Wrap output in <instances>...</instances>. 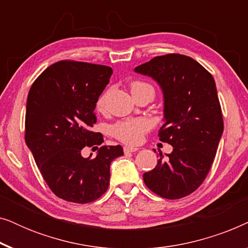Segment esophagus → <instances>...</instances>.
I'll return each mask as SVG.
<instances>
[{
	"label": "esophagus",
	"instance_id": "esophagus-1",
	"mask_svg": "<svg viewBox=\"0 0 248 248\" xmlns=\"http://www.w3.org/2000/svg\"><path fill=\"white\" fill-rule=\"evenodd\" d=\"M138 150H139V149L135 148V147H128V145H125V147H124V152H135Z\"/></svg>",
	"mask_w": 248,
	"mask_h": 248
}]
</instances>
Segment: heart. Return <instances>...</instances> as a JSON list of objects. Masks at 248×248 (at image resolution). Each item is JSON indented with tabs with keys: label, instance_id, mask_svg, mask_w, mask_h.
Here are the masks:
<instances>
[{
	"label": "heart",
	"instance_id": "b5f03b06",
	"mask_svg": "<svg viewBox=\"0 0 248 248\" xmlns=\"http://www.w3.org/2000/svg\"><path fill=\"white\" fill-rule=\"evenodd\" d=\"M148 91L152 94V97L155 96V89L151 84L143 81H134L131 83V93H140ZM105 100H106V96H101L97 103L98 109H103ZM148 130V123L144 120H130L121 122L115 125L113 127V133L118 140L127 144H137L141 141L142 135L145 131Z\"/></svg>",
	"mask_w": 248,
	"mask_h": 248
}]
</instances>
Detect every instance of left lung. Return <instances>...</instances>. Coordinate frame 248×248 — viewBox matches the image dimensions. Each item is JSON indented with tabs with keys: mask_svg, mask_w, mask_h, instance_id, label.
<instances>
[{
	"mask_svg": "<svg viewBox=\"0 0 248 248\" xmlns=\"http://www.w3.org/2000/svg\"><path fill=\"white\" fill-rule=\"evenodd\" d=\"M154 79L164 97L159 140L172 151L144 172V184L161 198L176 200L202 184L215 160L223 121L213 77L191 57L168 54L134 69Z\"/></svg>",
	"mask_w": 248,
	"mask_h": 248,
	"instance_id": "1",
	"label": "left lung"
}]
</instances>
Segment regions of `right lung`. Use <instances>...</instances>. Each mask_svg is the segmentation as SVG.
Returning <instances> with one entry per match:
<instances>
[{"label":"right lung","instance_id":"add662e5","mask_svg":"<svg viewBox=\"0 0 248 248\" xmlns=\"http://www.w3.org/2000/svg\"><path fill=\"white\" fill-rule=\"evenodd\" d=\"M111 74L109 66L61 61L47 67L29 90L27 147L49 188L65 201L99 199L109 185L110 162L124 155L121 145H103L93 159L81 155L84 147L98 149L104 142L90 127Z\"/></svg>","mask_w":248,"mask_h":248}]
</instances>
